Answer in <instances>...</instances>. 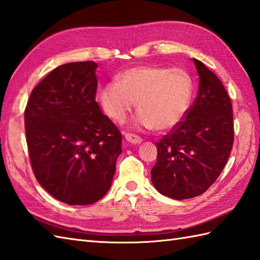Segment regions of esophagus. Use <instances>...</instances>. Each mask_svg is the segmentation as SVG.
<instances>
[{
  "instance_id": "esophagus-1",
  "label": "esophagus",
  "mask_w": 260,
  "mask_h": 260,
  "mask_svg": "<svg viewBox=\"0 0 260 260\" xmlns=\"http://www.w3.org/2000/svg\"><path fill=\"white\" fill-rule=\"evenodd\" d=\"M125 139L128 143H132V144H140V143H142V141H143L141 136L132 134V133H126Z\"/></svg>"
}]
</instances>
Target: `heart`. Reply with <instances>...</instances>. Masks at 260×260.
Segmentation results:
<instances>
[{"label": "heart", "instance_id": "1", "mask_svg": "<svg viewBox=\"0 0 260 260\" xmlns=\"http://www.w3.org/2000/svg\"><path fill=\"white\" fill-rule=\"evenodd\" d=\"M191 97L192 82L185 71L156 66L127 69L99 91V103L109 118L121 123L137 103V126L158 131L183 120Z\"/></svg>", "mask_w": 260, "mask_h": 260}]
</instances>
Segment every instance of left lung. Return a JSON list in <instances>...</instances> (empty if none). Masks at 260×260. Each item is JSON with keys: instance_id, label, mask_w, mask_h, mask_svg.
<instances>
[{"instance_id": "8db88e82", "label": "left lung", "mask_w": 260, "mask_h": 260, "mask_svg": "<svg viewBox=\"0 0 260 260\" xmlns=\"http://www.w3.org/2000/svg\"><path fill=\"white\" fill-rule=\"evenodd\" d=\"M199 90L179 125L156 142L157 158L151 170L161 194L184 200L202 194L222 172L233 150V105L224 86L200 60L193 59Z\"/></svg>"}]
</instances>
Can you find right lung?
I'll return each mask as SVG.
<instances>
[{
  "label": "right lung",
  "instance_id": "1",
  "mask_svg": "<svg viewBox=\"0 0 260 260\" xmlns=\"http://www.w3.org/2000/svg\"><path fill=\"white\" fill-rule=\"evenodd\" d=\"M93 61L61 64L33 88L25 139L37 181L57 200L88 206L112 185L121 134L96 102Z\"/></svg>",
  "mask_w": 260,
  "mask_h": 260
}]
</instances>
